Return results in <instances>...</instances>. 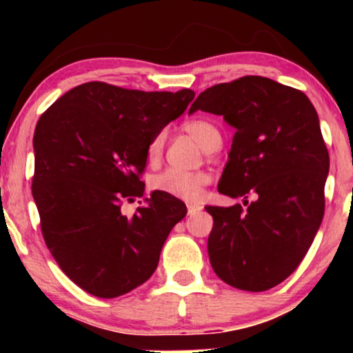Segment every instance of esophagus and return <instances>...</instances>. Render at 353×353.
Returning <instances> with one entry per match:
<instances>
[{
    "mask_svg": "<svg viewBox=\"0 0 353 353\" xmlns=\"http://www.w3.org/2000/svg\"><path fill=\"white\" fill-rule=\"evenodd\" d=\"M202 209V205H196V204H188V212L189 216H194V214H197L199 210Z\"/></svg>",
    "mask_w": 353,
    "mask_h": 353,
    "instance_id": "esophagus-1",
    "label": "esophagus"
}]
</instances>
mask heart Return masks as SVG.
Listing matches in <instances>:
<instances>
[{"label": "heart", "instance_id": "1", "mask_svg": "<svg viewBox=\"0 0 353 353\" xmlns=\"http://www.w3.org/2000/svg\"><path fill=\"white\" fill-rule=\"evenodd\" d=\"M188 134L196 141L197 144L204 149L205 152L212 148H219L222 143L221 131L217 129L216 124H212L208 119H190L185 121L182 125ZM164 149V137L163 134L156 136L149 143L148 156L149 164L156 165L161 161ZM208 184V177L201 172H188L179 171V169H165V171L156 174L151 179V188L156 192L164 194V196L174 197V199L196 202L201 197L202 189Z\"/></svg>", "mask_w": 353, "mask_h": 353}]
</instances>
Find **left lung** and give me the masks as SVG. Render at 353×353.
Returning <instances> with one entry per match:
<instances>
[{
	"label": "left lung",
	"mask_w": 353,
	"mask_h": 353,
	"mask_svg": "<svg viewBox=\"0 0 353 353\" xmlns=\"http://www.w3.org/2000/svg\"><path fill=\"white\" fill-rule=\"evenodd\" d=\"M196 111L236 129L217 189L247 205L205 208L210 265L236 289H272L301 264L323 217L330 161L317 111L302 91L262 76L205 89Z\"/></svg>",
	"instance_id": "obj_1"
}]
</instances>
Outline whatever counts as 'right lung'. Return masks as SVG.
<instances>
[{
    "label": "right lung",
    "instance_id": "right-lung-1",
    "mask_svg": "<svg viewBox=\"0 0 353 353\" xmlns=\"http://www.w3.org/2000/svg\"><path fill=\"white\" fill-rule=\"evenodd\" d=\"M194 96L190 89L144 92L92 81L39 117L33 197L43 237L61 270L88 294L114 299L144 283L188 214L184 202L156 190L132 216L121 204L144 196L148 145Z\"/></svg>",
    "mask_w": 353,
    "mask_h": 353
}]
</instances>
